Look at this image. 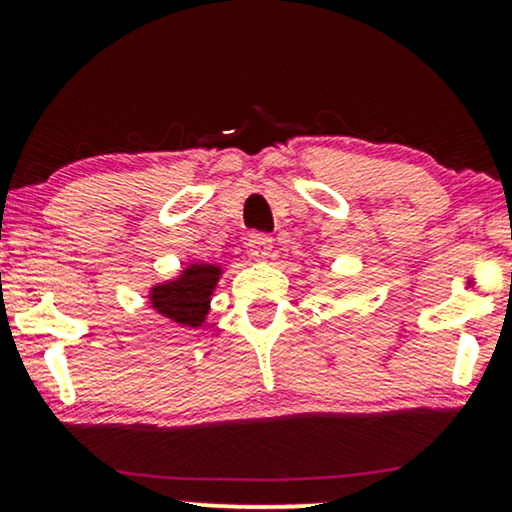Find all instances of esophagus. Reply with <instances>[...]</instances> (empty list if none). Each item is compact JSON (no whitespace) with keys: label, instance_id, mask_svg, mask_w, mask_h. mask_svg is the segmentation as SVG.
<instances>
[{"label":"esophagus","instance_id":"1","mask_svg":"<svg viewBox=\"0 0 512 512\" xmlns=\"http://www.w3.org/2000/svg\"><path fill=\"white\" fill-rule=\"evenodd\" d=\"M250 257L257 262H264L269 255H272V238L264 236V233H252L248 240Z\"/></svg>","mask_w":512,"mask_h":512}]
</instances>
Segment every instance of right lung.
<instances>
[{
    "label": "right lung",
    "mask_w": 512,
    "mask_h": 512,
    "mask_svg": "<svg viewBox=\"0 0 512 512\" xmlns=\"http://www.w3.org/2000/svg\"><path fill=\"white\" fill-rule=\"evenodd\" d=\"M223 276V264L192 262L182 267L178 276L154 284L146 293L151 310L180 327H202L211 310L219 279Z\"/></svg>",
    "instance_id": "obj_1"
}]
</instances>
